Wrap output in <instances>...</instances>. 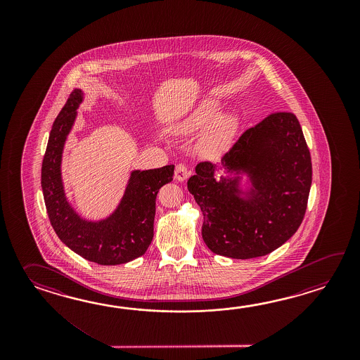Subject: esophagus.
I'll use <instances>...</instances> for the list:
<instances>
[{"label": "esophagus", "mask_w": 360, "mask_h": 360, "mask_svg": "<svg viewBox=\"0 0 360 360\" xmlns=\"http://www.w3.org/2000/svg\"><path fill=\"white\" fill-rule=\"evenodd\" d=\"M191 175V171L186 167L185 163H179L176 165V169H175V177H176L179 181H184L185 179H188Z\"/></svg>", "instance_id": "obj_1"}]
</instances>
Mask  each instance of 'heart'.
I'll use <instances>...</instances> for the list:
<instances>
[{
	"instance_id": "b5f03b06",
	"label": "heart",
	"mask_w": 360,
	"mask_h": 360,
	"mask_svg": "<svg viewBox=\"0 0 360 360\" xmlns=\"http://www.w3.org/2000/svg\"><path fill=\"white\" fill-rule=\"evenodd\" d=\"M217 112V105L207 101L193 113L191 118L183 124V130L193 131L203 127L210 122ZM237 129V118L233 115H219L211 123L205 136L200 141L202 152L208 157H217L229 148L231 139Z\"/></svg>"
}]
</instances>
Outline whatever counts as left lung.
<instances>
[{
  "instance_id": "left-lung-1",
  "label": "left lung",
  "mask_w": 360,
  "mask_h": 360,
  "mask_svg": "<svg viewBox=\"0 0 360 360\" xmlns=\"http://www.w3.org/2000/svg\"><path fill=\"white\" fill-rule=\"evenodd\" d=\"M230 172L252 180L251 198L238 197V177L216 180V166L199 162L188 191L203 212L207 247L231 259H255L273 252L297 231L311 186V157L299 120L276 112L239 136L222 155Z\"/></svg>"
}]
</instances>
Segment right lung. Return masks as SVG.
Segmentation results:
<instances>
[{"instance_id": "1", "label": "right lung", "mask_w": 360, "mask_h": 360, "mask_svg": "<svg viewBox=\"0 0 360 360\" xmlns=\"http://www.w3.org/2000/svg\"><path fill=\"white\" fill-rule=\"evenodd\" d=\"M81 101V90L70 92L50 132L41 169L47 214L56 236L77 255L100 265L124 264L144 255L152 243L157 193L172 181L175 166L134 171L115 214L103 221H84L69 206L60 175L63 146Z\"/></svg>"}]
</instances>
